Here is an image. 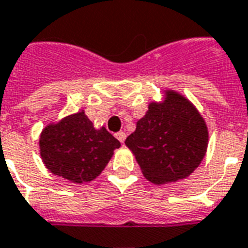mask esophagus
<instances>
[{
  "mask_svg": "<svg viewBox=\"0 0 248 248\" xmlns=\"http://www.w3.org/2000/svg\"><path fill=\"white\" fill-rule=\"evenodd\" d=\"M125 137H126V134L124 133V132H119V133H116V138H118L119 141L122 142V143H124V141H125Z\"/></svg>",
  "mask_w": 248,
  "mask_h": 248,
  "instance_id": "34e87169",
  "label": "esophagus"
}]
</instances>
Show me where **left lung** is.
Wrapping results in <instances>:
<instances>
[{
	"instance_id": "left-lung-1",
	"label": "left lung",
	"mask_w": 248,
	"mask_h": 248,
	"mask_svg": "<svg viewBox=\"0 0 248 248\" xmlns=\"http://www.w3.org/2000/svg\"><path fill=\"white\" fill-rule=\"evenodd\" d=\"M142 174L155 185L189 177L208 147V128L191 101L176 90H163L125 140Z\"/></svg>"
}]
</instances>
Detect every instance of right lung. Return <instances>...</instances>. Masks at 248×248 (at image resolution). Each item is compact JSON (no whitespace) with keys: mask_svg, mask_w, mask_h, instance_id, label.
<instances>
[{"mask_svg":"<svg viewBox=\"0 0 248 248\" xmlns=\"http://www.w3.org/2000/svg\"><path fill=\"white\" fill-rule=\"evenodd\" d=\"M42 163L55 176L74 184L93 181L120 147L105 126L94 128L81 110L49 123L38 140Z\"/></svg>","mask_w":248,"mask_h":248,"instance_id":"1","label":"right lung"}]
</instances>
